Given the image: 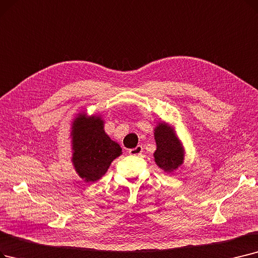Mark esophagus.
<instances>
[{
  "label": "esophagus",
  "instance_id": "34e87169",
  "mask_svg": "<svg viewBox=\"0 0 258 258\" xmlns=\"http://www.w3.org/2000/svg\"><path fill=\"white\" fill-rule=\"evenodd\" d=\"M142 152H143L142 145H137V147H136L135 149L128 150V154H130V155H134V156H138V155H140Z\"/></svg>",
  "mask_w": 258,
  "mask_h": 258
}]
</instances>
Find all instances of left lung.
<instances>
[{"label":"left lung","instance_id":"1","mask_svg":"<svg viewBox=\"0 0 258 258\" xmlns=\"http://www.w3.org/2000/svg\"><path fill=\"white\" fill-rule=\"evenodd\" d=\"M156 151L154 160L165 173H173L183 164L184 148L181 140L176 135L175 128L164 121L158 122L154 128Z\"/></svg>","mask_w":258,"mask_h":258}]
</instances>
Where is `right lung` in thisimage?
Here are the masks:
<instances>
[{
    "label": "right lung",
    "instance_id": "right-lung-1",
    "mask_svg": "<svg viewBox=\"0 0 258 258\" xmlns=\"http://www.w3.org/2000/svg\"><path fill=\"white\" fill-rule=\"evenodd\" d=\"M72 162L85 182L102 178L109 165L122 155L120 145L111 140L104 131V120L100 115L88 116L85 111L77 114L72 122Z\"/></svg>",
    "mask_w": 258,
    "mask_h": 258
}]
</instances>
